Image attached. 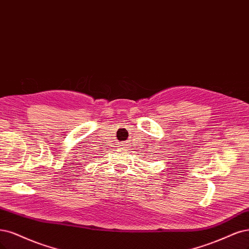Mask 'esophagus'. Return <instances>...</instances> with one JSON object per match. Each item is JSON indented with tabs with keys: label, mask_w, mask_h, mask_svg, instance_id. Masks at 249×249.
I'll list each match as a JSON object with an SVG mask.
<instances>
[{
	"label": "esophagus",
	"mask_w": 249,
	"mask_h": 249,
	"mask_svg": "<svg viewBox=\"0 0 249 249\" xmlns=\"http://www.w3.org/2000/svg\"><path fill=\"white\" fill-rule=\"evenodd\" d=\"M121 146H122L123 148H125V144H124V143H122V144H121Z\"/></svg>",
	"instance_id": "obj_1"
}]
</instances>
